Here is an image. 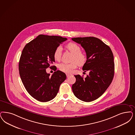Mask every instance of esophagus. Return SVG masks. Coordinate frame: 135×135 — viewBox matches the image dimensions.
<instances>
[{"instance_id": "34e87169", "label": "esophagus", "mask_w": 135, "mask_h": 135, "mask_svg": "<svg viewBox=\"0 0 135 135\" xmlns=\"http://www.w3.org/2000/svg\"><path fill=\"white\" fill-rule=\"evenodd\" d=\"M70 75H71L69 74H66V76H67V77H69V76H70Z\"/></svg>"}]
</instances>
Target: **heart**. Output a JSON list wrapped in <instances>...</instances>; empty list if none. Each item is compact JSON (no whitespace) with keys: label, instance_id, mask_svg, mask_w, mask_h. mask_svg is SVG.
Masks as SVG:
<instances>
[{"label":"heart","instance_id":"b5f03b06","mask_svg":"<svg viewBox=\"0 0 135 135\" xmlns=\"http://www.w3.org/2000/svg\"><path fill=\"white\" fill-rule=\"evenodd\" d=\"M67 48L69 51L73 54L71 61L72 63L70 64L61 63L58 65V68L60 71L65 73H71L72 70L75 69L77 65L82 66L86 63L87 60L85 54L81 52V49L80 46L73 42L69 43ZM62 48L61 47H57L53 53V57L55 61H59L61 58Z\"/></svg>","mask_w":135,"mask_h":135}]
</instances>
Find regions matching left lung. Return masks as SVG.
I'll return each instance as SVG.
<instances>
[{"label":"left lung","mask_w":135,"mask_h":135,"mask_svg":"<svg viewBox=\"0 0 135 135\" xmlns=\"http://www.w3.org/2000/svg\"><path fill=\"white\" fill-rule=\"evenodd\" d=\"M72 40L84 48L87 60L82 69L89 71L85 79L80 75H74L72 91L80 100L91 102L102 95L111 83L115 69L113 54L109 46L97 38L76 37Z\"/></svg>","instance_id":"obj_1"}]
</instances>
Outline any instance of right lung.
I'll return each mask as SVG.
<instances>
[{
	"label": "right lung",
	"mask_w": 135,
	"mask_h": 135,
	"mask_svg": "<svg viewBox=\"0 0 135 135\" xmlns=\"http://www.w3.org/2000/svg\"><path fill=\"white\" fill-rule=\"evenodd\" d=\"M66 38L58 36L39 35L27 43L22 52L19 62V71L21 81L28 93L42 102L49 101L56 97L61 84L66 79L65 73L57 70L50 76L46 69L55 60V49Z\"/></svg>",
	"instance_id": "obj_1"
}]
</instances>
